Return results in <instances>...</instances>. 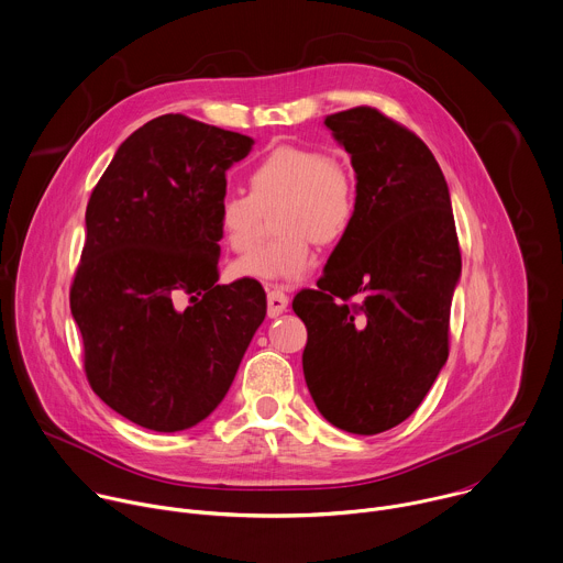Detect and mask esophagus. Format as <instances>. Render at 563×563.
Masks as SVG:
<instances>
[{"instance_id":"obj_1","label":"esophagus","mask_w":563,"mask_h":563,"mask_svg":"<svg viewBox=\"0 0 563 563\" xmlns=\"http://www.w3.org/2000/svg\"><path fill=\"white\" fill-rule=\"evenodd\" d=\"M288 308V297L282 292V290H277V288H271L268 290V317H279L284 310Z\"/></svg>"}]
</instances>
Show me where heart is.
<instances>
[{
    "mask_svg": "<svg viewBox=\"0 0 563 563\" xmlns=\"http://www.w3.org/2000/svg\"><path fill=\"white\" fill-rule=\"evenodd\" d=\"M249 194L227 191L216 218L224 244L249 253L262 233V213H273L277 235L238 260L231 273L257 282H292L314 264L312 242H339L356 216V178L347 163L303 145H279L246 174Z\"/></svg>",
    "mask_w": 563,
    "mask_h": 563,
    "instance_id": "b5f03b06",
    "label": "heart"
}]
</instances>
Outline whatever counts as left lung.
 <instances>
[{"instance_id": "1", "label": "left lung", "mask_w": 563, "mask_h": 563, "mask_svg": "<svg viewBox=\"0 0 563 563\" xmlns=\"http://www.w3.org/2000/svg\"><path fill=\"white\" fill-rule=\"evenodd\" d=\"M325 128L352 158L356 216L292 310L308 328L317 409L374 435L409 418L446 363L462 257L444 176L413 132L367 106L330 114Z\"/></svg>"}]
</instances>
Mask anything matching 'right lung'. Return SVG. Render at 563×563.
I'll return each mask as SVG.
<instances>
[{"label":"right lung","mask_w":563,"mask_h":563,"mask_svg":"<svg viewBox=\"0 0 563 563\" xmlns=\"http://www.w3.org/2000/svg\"><path fill=\"white\" fill-rule=\"evenodd\" d=\"M251 147L244 134L165 114L119 147L90 196L70 286L84 367L95 394L145 429L205 420L266 317L257 282L216 284L218 200Z\"/></svg>","instance_id":"add662e5"}]
</instances>
